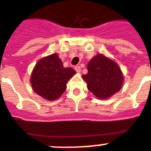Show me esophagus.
I'll list each match as a JSON object with an SVG mask.
<instances>
[{
    "instance_id": "1",
    "label": "esophagus",
    "mask_w": 151,
    "mask_h": 151,
    "mask_svg": "<svg viewBox=\"0 0 151 151\" xmlns=\"http://www.w3.org/2000/svg\"><path fill=\"white\" fill-rule=\"evenodd\" d=\"M75 69H76V73H81L80 66H76V67H75Z\"/></svg>"
}]
</instances>
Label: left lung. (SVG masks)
I'll list each match as a JSON object with an SVG mask.
<instances>
[{
	"instance_id": "left-lung-1",
	"label": "left lung",
	"mask_w": 151,
	"mask_h": 151,
	"mask_svg": "<svg viewBox=\"0 0 151 151\" xmlns=\"http://www.w3.org/2000/svg\"><path fill=\"white\" fill-rule=\"evenodd\" d=\"M88 73L82 76L88 89L95 97L106 99L122 88L124 76L119 65L102 54L94 56L87 65Z\"/></svg>"
}]
</instances>
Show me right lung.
Here are the masks:
<instances>
[{"label": "right lung", "mask_w": 151, "mask_h": 151, "mask_svg": "<svg viewBox=\"0 0 151 151\" xmlns=\"http://www.w3.org/2000/svg\"><path fill=\"white\" fill-rule=\"evenodd\" d=\"M72 68L63 66L56 53L39 60L30 78L32 88L48 101L59 99L66 89V83L76 74Z\"/></svg>", "instance_id": "obj_1"}]
</instances>
